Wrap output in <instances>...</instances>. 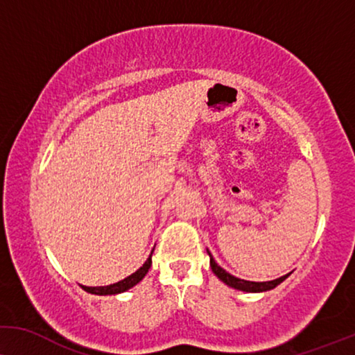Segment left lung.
<instances>
[{
  "label": "left lung",
  "instance_id": "left-lung-1",
  "mask_svg": "<svg viewBox=\"0 0 355 355\" xmlns=\"http://www.w3.org/2000/svg\"><path fill=\"white\" fill-rule=\"evenodd\" d=\"M209 256H211V252H209ZM211 268H212V272L216 273V275L220 278L223 283L228 284V286H232L234 289H239V291H248V293L268 291V289H273L275 286H278L279 283L284 282V279L289 277V273H288V275H284L282 278H277V279H272V282H262V283L246 282V279H241V278H236V277L230 275V273L223 270L220 266H217V262L214 261L212 256H211Z\"/></svg>",
  "mask_w": 355,
  "mask_h": 355
}]
</instances>
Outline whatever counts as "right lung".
I'll return each mask as SVG.
<instances>
[{
  "label": "right lung",
  "mask_w": 355,
  "mask_h": 355,
  "mask_svg": "<svg viewBox=\"0 0 355 355\" xmlns=\"http://www.w3.org/2000/svg\"><path fill=\"white\" fill-rule=\"evenodd\" d=\"M153 254V252H151ZM151 256H149V259L146 262L143 263V267H139L137 272L132 273V275L123 278L122 282L119 283H114V284H109V286H96V288H89V286H82L85 291L87 293H92V294H99V296H106V294H119V293H123L127 291V289L133 288L135 284L141 282V279L146 277V273L149 270V267H151Z\"/></svg>",
  "instance_id": "add662e5"
}]
</instances>
